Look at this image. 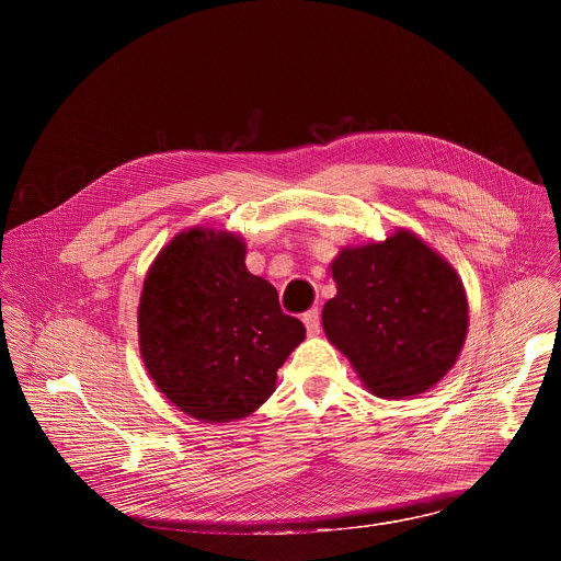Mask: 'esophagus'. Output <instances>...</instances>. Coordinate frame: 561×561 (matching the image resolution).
Wrapping results in <instances>:
<instances>
[{"instance_id": "obj_1", "label": "esophagus", "mask_w": 561, "mask_h": 561, "mask_svg": "<svg viewBox=\"0 0 561 561\" xmlns=\"http://www.w3.org/2000/svg\"><path fill=\"white\" fill-rule=\"evenodd\" d=\"M302 321H305V325H307V332H309L311 336L320 334V311H318V309H311V311H307V313L302 316Z\"/></svg>"}]
</instances>
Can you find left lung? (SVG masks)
<instances>
[{"instance_id": "1", "label": "left lung", "mask_w": 561, "mask_h": 561, "mask_svg": "<svg viewBox=\"0 0 561 561\" xmlns=\"http://www.w3.org/2000/svg\"><path fill=\"white\" fill-rule=\"evenodd\" d=\"M330 274L336 296L323 305V332L371 396H421L456 365L469 332L467 291L412 231L341 248Z\"/></svg>"}]
</instances>
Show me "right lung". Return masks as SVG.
<instances>
[{"label": "right lung", "instance_id": "right-lung-1", "mask_svg": "<svg viewBox=\"0 0 561 561\" xmlns=\"http://www.w3.org/2000/svg\"><path fill=\"white\" fill-rule=\"evenodd\" d=\"M278 294L245 267V241L192 227L151 263L138 307L140 356L165 400L205 423L238 421L276 389L305 341Z\"/></svg>", "mask_w": 561, "mask_h": 561}]
</instances>
